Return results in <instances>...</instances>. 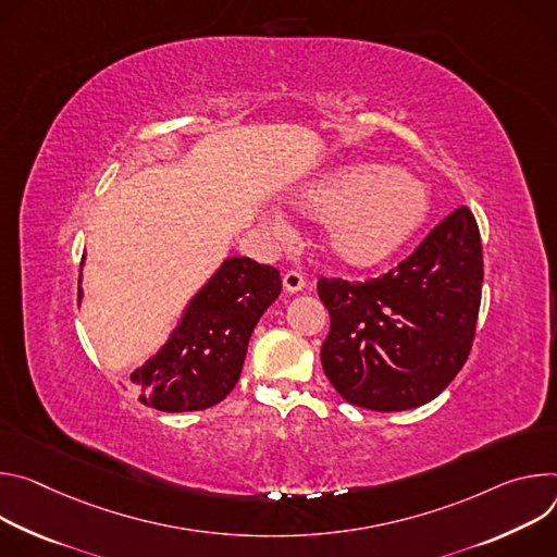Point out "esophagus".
<instances>
[{
  "label": "esophagus",
  "mask_w": 557,
  "mask_h": 557,
  "mask_svg": "<svg viewBox=\"0 0 557 557\" xmlns=\"http://www.w3.org/2000/svg\"><path fill=\"white\" fill-rule=\"evenodd\" d=\"M302 285H305V276H302L300 272H296V270H287V272L283 274V287H285V292L296 294V292H300V289H302Z\"/></svg>",
  "instance_id": "obj_1"
}]
</instances>
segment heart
Instances as JSON below:
<instances>
[{
    "instance_id": "b5f03b06",
    "label": "heart",
    "mask_w": 557,
    "mask_h": 557,
    "mask_svg": "<svg viewBox=\"0 0 557 557\" xmlns=\"http://www.w3.org/2000/svg\"><path fill=\"white\" fill-rule=\"evenodd\" d=\"M294 203L302 214L327 221V252L349 270L389 261L429 212V195L418 178L379 163L332 170L307 183ZM272 225L285 230L278 214L272 216Z\"/></svg>"
}]
</instances>
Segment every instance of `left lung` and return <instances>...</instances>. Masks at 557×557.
I'll use <instances>...</instances> for the list:
<instances>
[{
  "label": "left lung",
  "mask_w": 557,
  "mask_h": 557,
  "mask_svg": "<svg viewBox=\"0 0 557 557\" xmlns=\"http://www.w3.org/2000/svg\"><path fill=\"white\" fill-rule=\"evenodd\" d=\"M482 274L480 230L460 206L389 272L356 283L319 278L332 321L321 362L334 389L374 411L436 398L471 351Z\"/></svg>",
  "instance_id": "obj_1"
}]
</instances>
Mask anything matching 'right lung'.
Here are the masks:
<instances>
[{
    "mask_svg": "<svg viewBox=\"0 0 557 557\" xmlns=\"http://www.w3.org/2000/svg\"><path fill=\"white\" fill-rule=\"evenodd\" d=\"M278 294L276 268L227 259L190 300L161 351L133 372L139 400L159 411H199L221 403L240 376L259 319Z\"/></svg>",
    "mask_w": 557,
    "mask_h": 557,
    "instance_id": "1",
    "label": "right lung"
}]
</instances>
